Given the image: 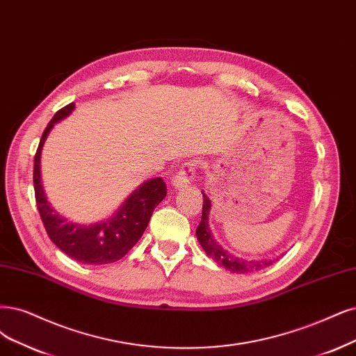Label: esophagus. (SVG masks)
<instances>
[{"instance_id":"1","label":"esophagus","mask_w":356,"mask_h":356,"mask_svg":"<svg viewBox=\"0 0 356 356\" xmlns=\"http://www.w3.org/2000/svg\"><path fill=\"white\" fill-rule=\"evenodd\" d=\"M195 171H196V163L193 160H188L181 164L180 170L173 176V179H171V183H173V186L179 189L186 188L193 180Z\"/></svg>"}]
</instances>
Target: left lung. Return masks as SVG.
Masks as SVG:
<instances>
[{"mask_svg": "<svg viewBox=\"0 0 356 356\" xmlns=\"http://www.w3.org/2000/svg\"><path fill=\"white\" fill-rule=\"evenodd\" d=\"M204 204H202V218L200 226L196 227V239L201 243L202 249L207 252L209 258H213L220 267H225L226 270L238 274H245L251 271H258L271 266L274 259H243L230 254L227 249L218 245L214 239L213 232L208 225V214L211 209V202L207 198V195L202 192Z\"/></svg>", "mask_w": 356, "mask_h": 356, "instance_id": "left-lung-1", "label": "left lung"}]
</instances>
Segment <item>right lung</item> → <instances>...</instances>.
Instances as JSON below:
<instances>
[{
	"instance_id": "add662e5",
	"label": "right lung",
	"mask_w": 356,
	"mask_h": 356,
	"mask_svg": "<svg viewBox=\"0 0 356 356\" xmlns=\"http://www.w3.org/2000/svg\"><path fill=\"white\" fill-rule=\"evenodd\" d=\"M73 110L74 102L58 110L45 127L41 142H39L33 164L36 207L49 239L65 255L82 264H110V262L122 259L142 238L154 208L165 198L167 188L161 177L147 180L129 196L113 217L95 225H79L61 217L47 201L42 188L41 152L51 129Z\"/></svg>"
}]
</instances>
